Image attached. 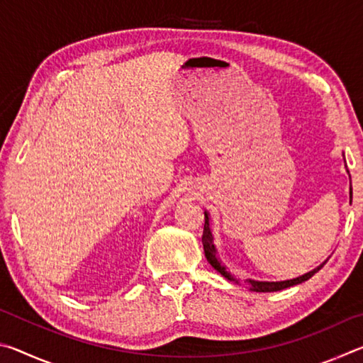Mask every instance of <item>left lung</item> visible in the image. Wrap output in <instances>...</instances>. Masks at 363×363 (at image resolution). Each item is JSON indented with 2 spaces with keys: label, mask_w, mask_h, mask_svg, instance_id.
<instances>
[{
  "label": "left lung",
  "mask_w": 363,
  "mask_h": 363,
  "mask_svg": "<svg viewBox=\"0 0 363 363\" xmlns=\"http://www.w3.org/2000/svg\"><path fill=\"white\" fill-rule=\"evenodd\" d=\"M346 162V160H344ZM349 173V171H347ZM349 195H351V200H352V187H351V192H349ZM201 242H203V250H205V256H206V261L211 264V266L218 270V272L223 275V277H225L227 280L230 281H235V284H240L243 286L250 288L251 291H257V293H272V291H280V290H285V288H290L293 285H299L303 284V281L309 280L312 275H314L315 272H318L323 267V264L327 262L328 259H325L320 266H317L315 269L309 270V272L304 274V275H299V277L296 279H290V280H281V281H259V280H245V281H240L237 280L235 277L230 272H227V269L223 266V262L219 261L218 257V250H216V245H214V238H213V233H211V229H210V213L205 211V229H203V237H201Z\"/></svg>",
  "instance_id": "8db88e82"
}]
</instances>
